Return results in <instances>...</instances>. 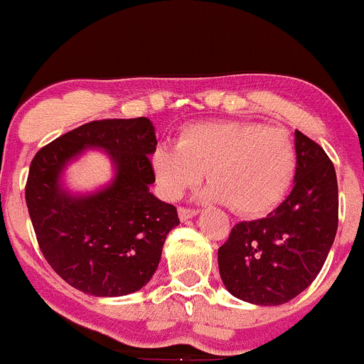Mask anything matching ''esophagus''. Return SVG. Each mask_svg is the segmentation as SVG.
Masks as SVG:
<instances>
[{"instance_id":"1","label":"esophagus","mask_w":364,"mask_h":364,"mask_svg":"<svg viewBox=\"0 0 364 364\" xmlns=\"http://www.w3.org/2000/svg\"><path fill=\"white\" fill-rule=\"evenodd\" d=\"M197 213H199V211L190 210V208H179V210H178V215H179V218H181V222L190 220V218L196 217Z\"/></svg>"}]
</instances>
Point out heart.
<instances>
[{"mask_svg":"<svg viewBox=\"0 0 364 364\" xmlns=\"http://www.w3.org/2000/svg\"><path fill=\"white\" fill-rule=\"evenodd\" d=\"M295 161L294 142L283 129L215 121L185 128L178 144H158L153 171L161 193L171 200L185 196L208 171L210 183L200 199L229 204L243 217H259L288 192Z\"/></svg>","mask_w":364,"mask_h":364,"instance_id":"obj_1","label":"heart"}]
</instances>
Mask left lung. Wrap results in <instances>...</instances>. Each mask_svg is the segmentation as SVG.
<instances>
[{
	"mask_svg": "<svg viewBox=\"0 0 364 364\" xmlns=\"http://www.w3.org/2000/svg\"><path fill=\"white\" fill-rule=\"evenodd\" d=\"M294 188L264 218L240 222L218 249L232 297L256 306L290 302L315 281L338 229V181L326 151L295 129Z\"/></svg>",
	"mask_w": 364,
	"mask_h": 364,
	"instance_id": "1",
	"label": "left lung"
}]
</instances>
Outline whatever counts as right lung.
Listing matches in <instances>:
<instances>
[{
	"mask_svg": "<svg viewBox=\"0 0 364 364\" xmlns=\"http://www.w3.org/2000/svg\"><path fill=\"white\" fill-rule=\"evenodd\" d=\"M156 129L147 117L107 119L80 126L42 147L31 160L26 206L38 247L53 270L94 297L139 291L154 276L178 210L149 186ZM103 150L114 176L90 193L65 185L68 165Z\"/></svg>",
	"mask_w": 364,
	"mask_h": 364,
	"instance_id": "right-lung-1",
	"label": "right lung"
}]
</instances>
